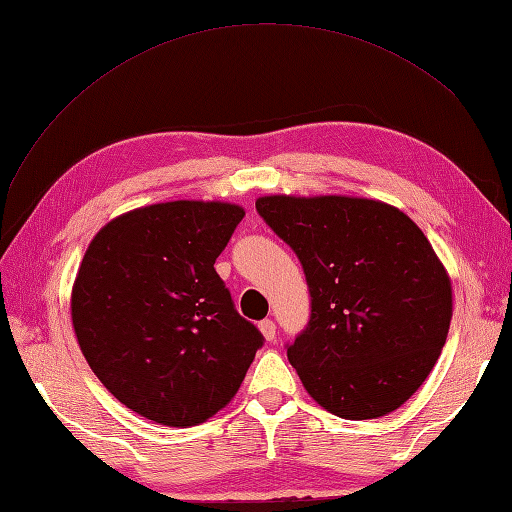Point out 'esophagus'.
<instances>
[{
    "instance_id": "34e87169",
    "label": "esophagus",
    "mask_w": 512,
    "mask_h": 512,
    "mask_svg": "<svg viewBox=\"0 0 512 512\" xmlns=\"http://www.w3.org/2000/svg\"><path fill=\"white\" fill-rule=\"evenodd\" d=\"M258 329H260V333H262V337L267 339V342H273L275 339V322L273 320H262L260 324H258Z\"/></svg>"
}]
</instances>
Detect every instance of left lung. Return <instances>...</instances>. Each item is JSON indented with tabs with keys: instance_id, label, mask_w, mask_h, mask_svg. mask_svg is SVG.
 Here are the masks:
<instances>
[{
	"instance_id": "1",
	"label": "left lung",
	"mask_w": 512,
	"mask_h": 512,
	"mask_svg": "<svg viewBox=\"0 0 512 512\" xmlns=\"http://www.w3.org/2000/svg\"><path fill=\"white\" fill-rule=\"evenodd\" d=\"M299 256L312 294L288 361L316 404L348 421L404 406L436 365L453 318L442 260L404 211L376 198L256 200Z\"/></svg>"
}]
</instances>
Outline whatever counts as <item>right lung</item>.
Segmentation results:
<instances>
[{
    "label": "right lung",
    "instance_id": "right-lung-1",
    "mask_svg": "<svg viewBox=\"0 0 512 512\" xmlns=\"http://www.w3.org/2000/svg\"><path fill=\"white\" fill-rule=\"evenodd\" d=\"M243 215L222 200H170L117 215L87 247L70 297L76 342L106 389L149 421L205 423L262 346L213 269Z\"/></svg>",
    "mask_w": 512,
    "mask_h": 512
}]
</instances>
